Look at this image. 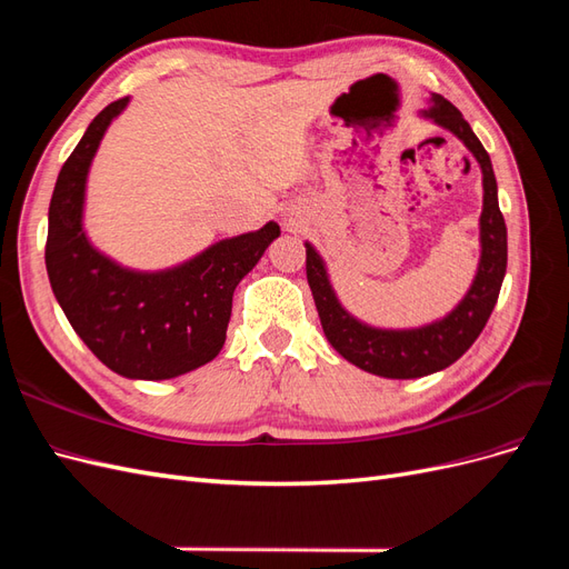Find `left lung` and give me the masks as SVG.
<instances>
[{
    "instance_id": "left-lung-1",
    "label": "left lung",
    "mask_w": 569,
    "mask_h": 569,
    "mask_svg": "<svg viewBox=\"0 0 569 569\" xmlns=\"http://www.w3.org/2000/svg\"><path fill=\"white\" fill-rule=\"evenodd\" d=\"M432 104L420 111L422 118L453 132L472 151L481 168L485 203L479 216V266L477 274L449 316L410 330H382L353 318L335 295L325 261L313 244L306 242V278L313 291L322 332L332 347L356 368L389 377V380H412L449 368L468 351L498 301L506 266H508V230L498 209V187L487 149L481 147L468 120L441 94H432Z\"/></svg>"
}]
</instances>
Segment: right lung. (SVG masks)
<instances>
[{
    "label": "right lung",
    "mask_w": 569,
    "mask_h": 569,
    "mask_svg": "<svg viewBox=\"0 0 569 569\" xmlns=\"http://www.w3.org/2000/svg\"><path fill=\"white\" fill-rule=\"evenodd\" d=\"M128 97L101 111L63 163L49 203L44 263L76 335L128 380H170L213 360L226 343L234 287L261 261L278 222L203 249L157 272L130 270L92 247L82 228L84 187L101 137Z\"/></svg>",
    "instance_id": "obj_1"
}]
</instances>
